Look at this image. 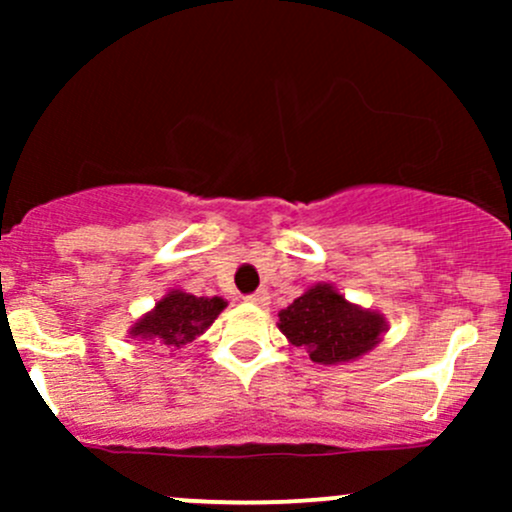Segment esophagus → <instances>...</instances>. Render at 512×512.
I'll return each instance as SVG.
<instances>
[{
	"instance_id": "34e87169",
	"label": "esophagus",
	"mask_w": 512,
	"mask_h": 512,
	"mask_svg": "<svg viewBox=\"0 0 512 512\" xmlns=\"http://www.w3.org/2000/svg\"><path fill=\"white\" fill-rule=\"evenodd\" d=\"M247 302L255 304V307H267L270 304V292L267 289H257V292L247 294Z\"/></svg>"
}]
</instances>
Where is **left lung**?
<instances>
[{
    "label": "left lung",
    "instance_id": "8db88e82",
    "mask_svg": "<svg viewBox=\"0 0 512 512\" xmlns=\"http://www.w3.org/2000/svg\"><path fill=\"white\" fill-rule=\"evenodd\" d=\"M277 327L294 347L307 349L317 364H344L381 342L386 319L347 302L332 285H314L282 309Z\"/></svg>",
    "mask_w": 512,
    "mask_h": 512
}]
</instances>
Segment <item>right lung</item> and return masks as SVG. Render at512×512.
I'll use <instances>...</instances> for the list:
<instances>
[{
	"instance_id": "add662e5",
	"label": "right lung",
	"mask_w": 512,
	"mask_h": 512,
	"mask_svg": "<svg viewBox=\"0 0 512 512\" xmlns=\"http://www.w3.org/2000/svg\"><path fill=\"white\" fill-rule=\"evenodd\" d=\"M225 307L223 297H195L183 289H173L133 324L131 337L153 342L163 349H180L200 337Z\"/></svg>"
}]
</instances>
